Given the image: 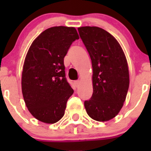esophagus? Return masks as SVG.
<instances>
[{
  "label": "esophagus",
  "instance_id": "obj_1",
  "mask_svg": "<svg viewBox=\"0 0 151 151\" xmlns=\"http://www.w3.org/2000/svg\"><path fill=\"white\" fill-rule=\"evenodd\" d=\"M80 80H76V81H74V84H75V85H76V86H78V85H79V84H80Z\"/></svg>",
  "mask_w": 151,
  "mask_h": 151
}]
</instances>
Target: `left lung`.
Returning <instances> with one entry per match:
<instances>
[{"label": "left lung", "mask_w": 151, "mask_h": 151, "mask_svg": "<svg viewBox=\"0 0 151 151\" xmlns=\"http://www.w3.org/2000/svg\"><path fill=\"white\" fill-rule=\"evenodd\" d=\"M78 31L93 67V92L85 101V109L95 121H109L119 113L129 90L126 56L118 41L104 29L85 26Z\"/></svg>", "instance_id": "8db88e82"}]
</instances>
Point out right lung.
Listing matches in <instances>:
<instances>
[{
    "label": "right lung",
    "instance_id": "1",
    "mask_svg": "<svg viewBox=\"0 0 151 151\" xmlns=\"http://www.w3.org/2000/svg\"><path fill=\"white\" fill-rule=\"evenodd\" d=\"M76 39L79 36L73 27H52L29 48L22 74V95L29 112L42 122L60 121L74 93L66 78L63 59Z\"/></svg>",
    "mask_w": 151,
    "mask_h": 151
}]
</instances>
